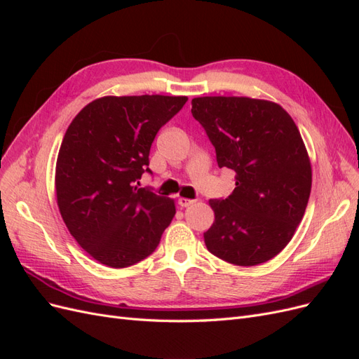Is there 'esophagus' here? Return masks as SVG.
Returning <instances> with one entry per match:
<instances>
[{
  "instance_id": "obj_1",
  "label": "esophagus",
  "mask_w": 359,
  "mask_h": 359,
  "mask_svg": "<svg viewBox=\"0 0 359 359\" xmlns=\"http://www.w3.org/2000/svg\"><path fill=\"white\" fill-rule=\"evenodd\" d=\"M194 202V199H186V198H180L178 199V205L181 206V208H187V206H190V205H193Z\"/></svg>"
}]
</instances>
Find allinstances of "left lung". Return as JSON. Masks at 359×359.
<instances>
[{
    "label": "left lung",
    "mask_w": 359,
    "mask_h": 359,
    "mask_svg": "<svg viewBox=\"0 0 359 359\" xmlns=\"http://www.w3.org/2000/svg\"><path fill=\"white\" fill-rule=\"evenodd\" d=\"M191 114L217 165L235 172L231 196L210 201L206 248L233 265L264 264L287 245L307 208L311 166L299 130L280 104L248 97H198Z\"/></svg>",
    "instance_id": "1"
}]
</instances>
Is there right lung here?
Listing matches in <instances>:
<instances>
[{"mask_svg": "<svg viewBox=\"0 0 359 359\" xmlns=\"http://www.w3.org/2000/svg\"><path fill=\"white\" fill-rule=\"evenodd\" d=\"M187 97H102L74 116L55 170L58 208L78 244L100 264L148 257L175 215L172 199L137 187L151 144Z\"/></svg>", "mask_w": 359, "mask_h": 359, "instance_id": "right-lung-1", "label": "right lung"}]
</instances>
